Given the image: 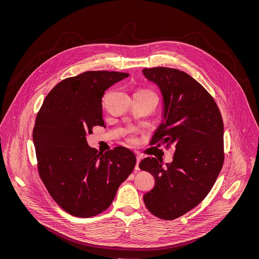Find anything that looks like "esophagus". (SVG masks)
Masks as SVG:
<instances>
[{
	"label": "esophagus",
	"instance_id": "1",
	"mask_svg": "<svg viewBox=\"0 0 259 259\" xmlns=\"http://www.w3.org/2000/svg\"><path fill=\"white\" fill-rule=\"evenodd\" d=\"M141 160H142V156H141V155H137V163H136L135 166V170H137V171H139V170H140V168H139V164H140Z\"/></svg>",
	"mask_w": 259,
	"mask_h": 259
}]
</instances>
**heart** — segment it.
<instances>
[{
	"instance_id": "obj_1",
	"label": "heart",
	"mask_w": 259,
	"mask_h": 259,
	"mask_svg": "<svg viewBox=\"0 0 259 259\" xmlns=\"http://www.w3.org/2000/svg\"><path fill=\"white\" fill-rule=\"evenodd\" d=\"M146 91H148V90H146ZM129 141H130L131 143H134V142H135V138H134V137H131V138L129 139Z\"/></svg>"
}]
</instances>
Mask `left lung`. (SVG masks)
Returning a JSON list of instances; mask_svg holds the SVG:
<instances>
[{
  "label": "left lung",
  "instance_id": "obj_1",
  "mask_svg": "<svg viewBox=\"0 0 259 259\" xmlns=\"http://www.w3.org/2000/svg\"><path fill=\"white\" fill-rule=\"evenodd\" d=\"M143 74L163 96V120L150 146L176 148L166 168L154 157L139 164L155 180L144 202L153 215L172 221L204 200L222 171L223 121L211 95L189 74L165 67L145 68Z\"/></svg>",
  "mask_w": 259,
  "mask_h": 259
}]
</instances>
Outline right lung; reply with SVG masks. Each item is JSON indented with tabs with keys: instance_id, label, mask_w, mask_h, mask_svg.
Segmentation results:
<instances>
[{
	"instance_id": "right-lung-1",
	"label": "right lung",
	"mask_w": 259,
	"mask_h": 259,
	"mask_svg": "<svg viewBox=\"0 0 259 259\" xmlns=\"http://www.w3.org/2000/svg\"><path fill=\"white\" fill-rule=\"evenodd\" d=\"M129 74L88 71L62 80L48 94L33 130L37 171L50 196L65 211L90 218L111 206L133 172L135 154L116 147L100 153L87 134L103 126L102 97Z\"/></svg>"
}]
</instances>
